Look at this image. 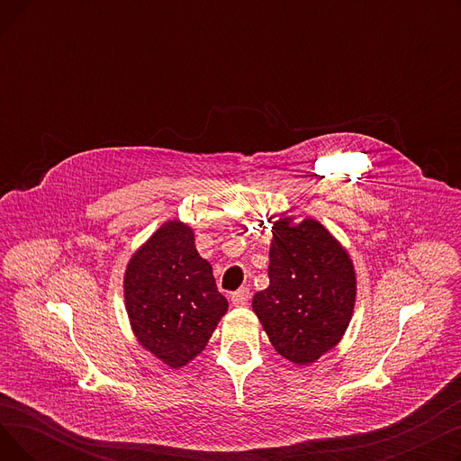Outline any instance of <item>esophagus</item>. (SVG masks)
I'll use <instances>...</instances> for the list:
<instances>
[{
	"label": "esophagus",
	"mask_w": 461,
	"mask_h": 461,
	"mask_svg": "<svg viewBox=\"0 0 461 461\" xmlns=\"http://www.w3.org/2000/svg\"><path fill=\"white\" fill-rule=\"evenodd\" d=\"M249 301H250V292L247 287H240V289H237V292L231 294V303L235 306H245Z\"/></svg>",
	"instance_id": "34e87169"
}]
</instances>
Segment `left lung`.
Segmentation results:
<instances>
[{
  "instance_id": "8db88e82",
  "label": "left lung",
  "mask_w": 461,
  "mask_h": 461,
  "mask_svg": "<svg viewBox=\"0 0 461 461\" xmlns=\"http://www.w3.org/2000/svg\"><path fill=\"white\" fill-rule=\"evenodd\" d=\"M357 295L353 261L313 218L273 226L269 287L252 308L275 349L299 366L332 349L351 321Z\"/></svg>"
}]
</instances>
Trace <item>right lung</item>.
<instances>
[{
    "label": "right lung",
    "instance_id": "obj_1",
    "mask_svg": "<svg viewBox=\"0 0 461 461\" xmlns=\"http://www.w3.org/2000/svg\"><path fill=\"white\" fill-rule=\"evenodd\" d=\"M125 304L138 342L169 368H181L207 346L228 312L211 263L177 221L158 228L129 261Z\"/></svg>",
    "mask_w": 461,
    "mask_h": 461
}]
</instances>
